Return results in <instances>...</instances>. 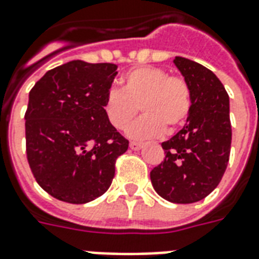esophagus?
<instances>
[{
  "mask_svg": "<svg viewBox=\"0 0 259 259\" xmlns=\"http://www.w3.org/2000/svg\"><path fill=\"white\" fill-rule=\"evenodd\" d=\"M129 145H130V149H133V151H138V149H141V148H143V144L136 143V141H132Z\"/></svg>",
  "mask_w": 259,
  "mask_h": 259,
  "instance_id": "obj_1",
  "label": "esophagus"
}]
</instances>
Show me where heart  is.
<instances>
[{
    "mask_svg": "<svg viewBox=\"0 0 259 259\" xmlns=\"http://www.w3.org/2000/svg\"><path fill=\"white\" fill-rule=\"evenodd\" d=\"M121 84L122 91H107L103 108L108 122L118 130L126 129L141 108L144 115L129 127L130 137L153 138L164 129L171 133L185 125L190 115L191 90L182 76L155 66H140L125 73Z\"/></svg>",
    "mask_w": 259,
    "mask_h": 259,
    "instance_id": "heart-1",
    "label": "heart"
}]
</instances>
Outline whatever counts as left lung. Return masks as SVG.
<instances>
[{"label": "left lung", "mask_w": 259, "mask_h": 259, "mask_svg": "<svg viewBox=\"0 0 259 259\" xmlns=\"http://www.w3.org/2000/svg\"><path fill=\"white\" fill-rule=\"evenodd\" d=\"M191 90L186 125L161 143L164 160L151 171L156 193L174 204L204 200L222 181L230 160V98L216 74L198 62L175 57Z\"/></svg>", "instance_id": "obj_1"}]
</instances>
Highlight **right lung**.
Here are the masks:
<instances>
[{"label": "right lung", "mask_w": 259, "mask_h": 259, "mask_svg": "<svg viewBox=\"0 0 259 259\" xmlns=\"http://www.w3.org/2000/svg\"><path fill=\"white\" fill-rule=\"evenodd\" d=\"M115 64L70 61L51 69L29 91L25 151L33 178L54 198L85 204L108 190L115 161L129 141L103 108Z\"/></svg>", "instance_id": "obj_1"}]
</instances>
